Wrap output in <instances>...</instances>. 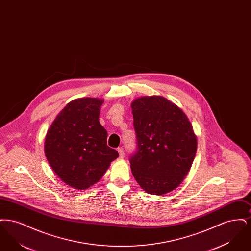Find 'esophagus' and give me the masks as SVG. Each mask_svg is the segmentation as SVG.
I'll return each instance as SVG.
<instances>
[{"label":"esophagus","instance_id":"obj_1","mask_svg":"<svg viewBox=\"0 0 251 251\" xmlns=\"http://www.w3.org/2000/svg\"><path fill=\"white\" fill-rule=\"evenodd\" d=\"M118 151H119V153H120V158H123L124 157V150H123V148H118Z\"/></svg>","mask_w":251,"mask_h":251}]
</instances>
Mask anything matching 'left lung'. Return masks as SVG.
Here are the masks:
<instances>
[{"instance_id":"left-lung-1","label":"left lung","mask_w":251,"mask_h":251,"mask_svg":"<svg viewBox=\"0 0 251 251\" xmlns=\"http://www.w3.org/2000/svg\"><path fill=\"white\" fill-rule=\"evenodd\" d=\"M135 151L131 172L145 191L164 195L187 175L197 151V137L186 115L161 96L141 97L131 103Z\"/></svg>"}]
</instances>
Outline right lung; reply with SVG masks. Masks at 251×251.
<instances>
[{"mask_svg": "<svg viewBox=\"0 0 251 251\" xmlns=\"http://www.w3.org/2000/svg\"><path fill=\"white\" fill-rule=\"evenodd\" d=\"M103 100H72L50 125L45 155L53 171L75 189H86L101 178L119 152L108 147L107 131L99 121Z\"/></svg>", "mask_w": 251, "mask_h": 251, "instance_id": "1", "label": "right lung"}]
</instances>
